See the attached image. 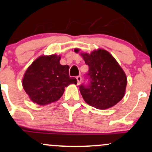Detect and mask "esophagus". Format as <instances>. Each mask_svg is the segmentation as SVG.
<instances>
[{
	"label": "esophagus",
	"instance_id": "34e87169",
	"mask_svg": "<svg viewBox=\"0 0 152 152\" xmlns=\"http://www.w3.org/2000/svg\"><path fill=\"white\" fill-rule=\"evenodd\" d=\"M76 79H77V81H78V85H79V84L81 83V80H82L81 76H78L77 77H76Z\"/></svg>",
	"mask_w": 152,
	"mask_h": 152
}]
</instances>
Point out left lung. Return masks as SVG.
<instances>
[{
	"label": "left lung",
	"instance_id": "left-lung-1",
	"mask_svg": "<svg viewBox=\"0 0 152 152\" xmlns=\"http://www.w3.org/2000/svg\"><path fill=\"white\" fill-rule=\"evenodd\" d=\"M79 49H74L78 53ZM89 66L88 86H80V92L86 103L97 109L106 110L115 105L125 94L127 79L125 71L107 51L97 49L91 54L81 53Z\"/></svg>",
	"mask_w": 152,
	"mask_h": 152
}]
</instances>
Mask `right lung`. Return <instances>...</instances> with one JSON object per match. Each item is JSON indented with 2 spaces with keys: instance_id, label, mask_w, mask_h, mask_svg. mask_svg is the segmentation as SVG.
Returning <instances> with one entry per match:
<instances>
[{
  "instance_id": "1",
  "label": "right lung",
  "mask_w": 152,
  "mask_h": 152,
  "mask_svg": "<svg viewBox=\"0 0 152 152\" xmlns=\"http://www.w3.org/2000/svg\"><path fill=\"white\" fill-rule=\"evenodd\" d=\"M61 56L56 54L40 56L27 68L23 78V87L30 99L38 105L57 101L65 87L77 80L70 77L68 65H61Z\"/></svg>"
}]
</instances>
